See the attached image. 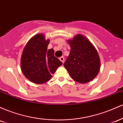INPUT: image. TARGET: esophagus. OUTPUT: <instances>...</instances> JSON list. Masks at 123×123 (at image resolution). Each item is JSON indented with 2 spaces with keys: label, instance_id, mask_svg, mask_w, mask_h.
Returning a JSON list of instances; mask_svg holds the SVG:
<instances>
[{
  "label": "esophagus",
  "instance_id": "1",
  "mask_svg": "<svg viewBox=\"0 0 123 123\" xmlns=\"http://www.w3.org/2000/svg\"><path fill=\"white\" fill-rule=\"evenodd\" d=\"M60 60L63 63V62H64V58H63V57H61L60 58Z\"/></svg>",
  "mask_w": 123,
  "mask_h": 123
}]
</instances>
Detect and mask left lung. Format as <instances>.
Wrapping results in <instances>:
<instances>
[{
	"mask_svg": "<svg viewBox=\"0 0 123 123\" xmlns=\"http://www.w3.org/2000/svg\"><path fill=\"white\" fill-rule=\"evenodd\" d=\"M68 42L70 44V51L64 63L65 68L77 82H90L100 70L98 51L90 40L81 35H76Z\"/></svg>",
	"mask_w": 123,
	"mask_h": 123,
	"instance_id": "8db88e82",
	"label": "left lung"
}]
</instances>
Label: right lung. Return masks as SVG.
<instances>
[{
  "label": "right lung",
  "instance_id": "right-lung-1",
  "mask_svg": "<svg viewBox=\"0 0 123 123\" xmlns=\"http://www.w3.org/2000/svg\"><path fill=\"white\" fill-rule=\"evenodd\" d=\"M50 40L39 33L28 41L21 58V69L24 75L31 82L43 84L51 78L62 63L54 56V49L47 50Z\"/></svg>",
  "mask_w": 123,
  "mask_h": 123
}]
</instances>
